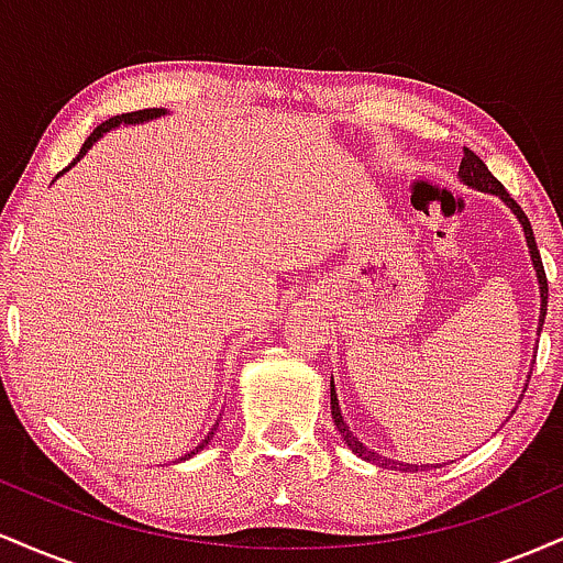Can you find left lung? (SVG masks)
Segmentation results:
<instances>
[{"mask_svg":"<svg viewBox=\"0 0 563 563\" xmlns=\"http://www.w3.org/2000/svg\"><path fill=\"white\" fill-rule=\"evenodd\" d=\"M457 177H461L463 185H468L471 190H479V192H493V196H497L503 200V203L508 206L510 211H514V217L519 219L521 230H525V238H527V249H529V260H532V267H534V277H538V286H540V320H538V335L542 331V322H545V312H548V280H545V269H542V260H540V251H538V243H534V235H532V224H529V219L525 211H521V206L516 203L514 198L508 196V190L503 187L497 179L493 177V172L487 169V164L476 156L474 151L463 153V161H461V169H457ZM529 378V376H527ZM527 389V386H525ZM525 397V394H521ZM516 412V410H510ZM331 416H333V423L335 429H339L341 439H344V444L349 450L354 452V455H360L363 461L367 463H376V466L380 468H391V471H426L431 466H426V463H402V461H391V457L380 455V452L365 448L363 442H360L357 437H354V431L349 429L346 421H344V412H341V405H339V394H335V384H333V376H331ZM437 468V466H434Z\"/></svg>","mask_w":563,"mask_h":563,"instance_id":"obj_1","label":"left lung"}]
</instances>
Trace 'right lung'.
Wrapping results in <instances>:
<instances>
[{"instance_id": "right-lung-1", "label": "right lung", "mask_w": 563, "mask_h": 563, "mask_svg": "<svg viewBox=\"0 0 563 563\" xmlns=\"http://www.w3.org/2000/svg\"><path fill=\"white\" fill-rule=\"evenodd\" d=\"M161 115H166V108H151V111H134V113H121V115H113V119L102 121V124H100V126H97L92 134H89V137H87V142H84V145H81V151H79V156H76L74 161H70V166H76V164H79V161H81V158H84V156H87V153H89V147H92V145H95V142L102 137V134L113 132V129H119L121 124H124V126H137V124H145V121L161 119ZM70 166H66V169H63V172H68V169H70ZM63 172H60V174H63ZM60 174H57V177H60ZM217 429H219V418H217V423H214V426H211V431H209V434H206L203 439H200V442H198V444H196V448H192L190 452H185V455H183V457H177V461H187V457L198 455V452H200V450H203V448H209V442H211V439H214V431H217ZM177 461H174V463H177Z\"/></svg>"}]
</instances>
